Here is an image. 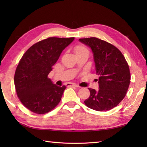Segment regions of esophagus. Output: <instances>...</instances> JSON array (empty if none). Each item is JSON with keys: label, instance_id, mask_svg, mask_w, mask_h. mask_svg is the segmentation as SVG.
Segmentation results:
<instances>
[{"label": "esophagus", "instance_id": "34e87169", "mask_svg": "<svg viewBox=\"0 0 147 147\" xmlns=\"http://www.w3.org/2000/svg\"><path fill=\"white\" fill-rule=\"evenodd\" d=\"M66 86L69 87H78V85H76V84L74 83H68L66 84Z\"/></svg>", "mask_w": 147, "mask_h": 147}]
</instances>
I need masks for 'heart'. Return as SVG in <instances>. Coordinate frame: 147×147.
I'll use <instances>...</instances> for the list:
<instances>
[{"instance_id":"1","label":"heart","mask_w":147,"mask_h":147,"mask_svg":"<svg viewBox=\"0 0 147 147\" xmlns=\"http://www.w3.org/2000/svg\"><path fill=\"white\" fill-rule=\"evenodd\" d=\"M83 51H87V49L86 48L84 47L82 45H78L75 47V52L76 54L79 52H82Z\"/></svg>"}]
</instances>
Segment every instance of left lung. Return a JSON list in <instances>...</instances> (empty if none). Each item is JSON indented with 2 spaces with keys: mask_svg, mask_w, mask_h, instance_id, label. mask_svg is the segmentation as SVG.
<instances>
[{
  "mask_svg": "<svg viewBox=\"0 0 147 147\" xmlns=\"http://www.w3.org/2000/svg\"><path fill=\"white\" fill-rule=\"evenodd\" d=\"M79 41L92 49L96 73L99 76L98 90L88 88L90 95L84 102L93 110H111L126 94L131 79L128 64L121 52L111 43L95 37Z\"/></svg>",
  "mask_w": 147,
  "mask_h": 147,
  "instance_id": "8db88e82",
  "label": "left lung"
}]
</instances>
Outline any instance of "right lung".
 <instances>
[{
  "label": "right lung",
  "mask_w": 147,
  "mask_h": 147,
  "mask_svg": "<svg viewBox=\"0 0 147 147\" xmlns=\"http://www.w3.org/2000/svg\"><path fill=\"white\" fill-rule=\"evenodd\" d=\"M74 40L50 37L35 43L21 59L14 74L15 88L22 104L34 113H47L60 102L65 86L55 85L48 75Z\"/></svg>",
  "instance_id": "right-lung-1"
}]
</instances>
